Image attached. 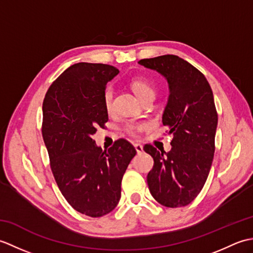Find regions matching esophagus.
Wrapping results in <instances>:
<instances>
[{
    "label": "esophagus",
    "instance_id": "34e87169",
    "mask_svg": "<svg viewBox=\"0 0 253 253\" xmlns=\"http://www.w3.org/2000/svg\"><path fill=\"white\" fill-rule=\"evenodd\" d=\"M133 146H135V149H136V151H137L138 154L143 152V147L141 146L140 143H135V144H133Z\"/></svg>",
    "mask_w": 253,
    "mask_h": 253
}]
</instances>
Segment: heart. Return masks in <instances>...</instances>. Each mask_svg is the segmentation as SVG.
Returning a JSON list of instances; mask_svg holds the SVG:
<instances>
[{
    "mask_svg": "<svg viewBox=\"0 0 253 253\" xmlns=\"http://www.w3.org/2000/svg\"><path fill=\"white\" fill-rule=\"evenodd\" d=\"M129 85L138 98L142 101L144 99L154 95L155 90L152 83L150 82L149 79L144 78L142 76H137V77L131 78L129 80ZM112 104H113V89L111 87H107L103 93V105L106 112H110L112 110ZM146 128H147V124L144 123L129 122L125 124V126H124V130H125L128 135L136 137L141 131L146 129Z\"/></svg>",
    "mask_w": 253,
    "mask_h": 253,
    "instance_id": "1",
    "label": "heart"
}]
</instances>
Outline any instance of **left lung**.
Returning a JSON list of instances; mask_svg holds the SVG:
<instances>
[{"mask_svg":"<svg viewBox=\"0 0 253 253\" xmlns=\"http://www.w3.org/2000/svg\"><path fill=\"white\" fill-rule=\"evenodd\" d=\"M139 64L162 74L169 85L162 123L173 133L171 150L143 147L154 160L149 189L164 207H185L202 190L213 162L217 112L212 89L199 69L177 55L143 58Z\"/></svg>","mask_w":253,"mask_h":253,"instance_id":"left-lung-1","label":"left lung"}]
</instances>
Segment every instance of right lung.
Returning a JSON list of instances; mask_svg holds the SVG:
<instances>
[{"label":"right lung","instance_id":"right-lung-1","mask_svg":"<svg viewBox=\"0 0 253 253\" xmlns=\"http://www.w3.org/2000/svg\"><path fill=\"white\" fill-rule=\"evenodd\" d=\"M118 73L107 64H74L52 83L42 105V137L58 189L76 211L91 217L115 209L123 176L137 153L126 139L107 151L92 139L109 121L103 93Z\"/></svg>","mask_w":253,"mask_h":253}]
</instances>
